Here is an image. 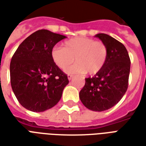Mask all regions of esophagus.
Instances as JSON below:
<instances>
[{
	"instance_id": "1",
	"label": "esophagus",
	"mask_w": 146,
	"mask_h": 146,
	"mask_svg": "<svg viewBox=\"0 0 146 146\" xmlns=\"http://www.w3.org/2000/svg\"><path fill=\"white\" fill-rule=\"evenodd\" d=\"M73 76H72V75H68V80H71L73 79Z\"/></svg>"
}]
</instances>
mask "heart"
<instances>
[{
  "instance_id": "b5f03b06",
  "label": "heart",
  "mask_w": 146,
  "mask_h": 146,
  "mask_svg": "<svg viewBox=\"0 0 146 146\" xmlns=\"http://www.w3.org/2000/svg\"><path fill=\"white\" fill-rule=\"evenodd\" d=\"M51 59L61 70H66L73 62L76 63L66 70L69 74L93 75L103 68L108 56L106 45L101 41L85 36H78L65 41L61 47H54L51 51Z\"/></svg>"
}]
</instances>
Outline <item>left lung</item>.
Here are the masks:
<instances>
[{
  "label": "left lung",
  "instance_id": "1",
  "mask_svg": "<svg viewBox=\"0 0 146 146\" xmlns=\"http://www.w3.org/2000/svg\"><path fill=\"white\" fill-rule=\"evenodd\" d=\"M95 36L106 45L107 59L98 73L93 77L86 78L79 96L85 107L102 112L117 104L127 92L131 60L122 43L105 33H98Z\"/></svg>",
  "mask_w": 146,
  "mask_h": 146
}]
</instances>
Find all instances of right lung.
Wrapping results in <instances>:
<instances>
[{
    "mask_svg": "<svg viewBox=\"0 0 146 146\" xmlns=\"http://www.w3.org/2000/svg\"><path fill=\"white\" fill-rule=\"evenodd\" d=\"M66 37L49 30H37L21 43L11 58V88L27 110L44 112L61 99L69 80L53 62L51 51Z\"/></svg>",
    "mask_w": 146,
    "mask_h": 146,
    "instance_id": "1",
    "label": "right lung"
}]
</instances>
